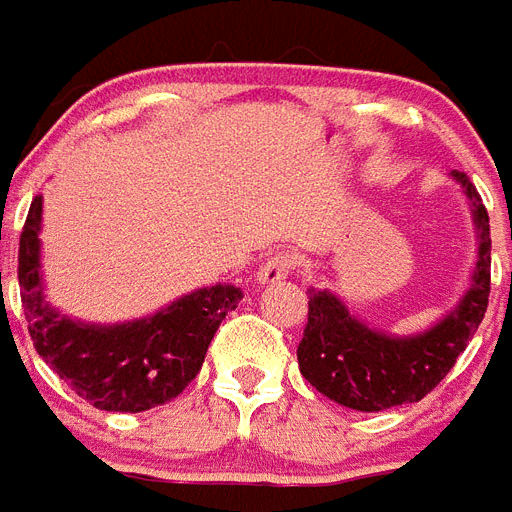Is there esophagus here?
I'll return each mask as SVG.
<instances>
[{
    "label": "esophagus",
    "mask_w": 512,
    "mask_h": 512,
    "mask_svg": "<svg viewBox=\"0 0 512 512\" xmlns=\"http://www.w3.org/2000/svg\"><path fill=\"white\" fill-rule=\"evenodd\" d=\"M297 260L292 255H284V252H278V255H270L260 270H257V284H278V281H284L289 273L294 270Z\"/></svg>",
    "instance_id": "1"
}]
</instances>
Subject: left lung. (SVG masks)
Masks as SVG:
<instances>
[{
    "instance_id": "1",
    "label": "left lung",
    "mask_w": 512,
    "mask_h": 512,
    "mask_svg": "<svg viewBox=\"0 0 512 512\" xmlns=\"http://www.w3.org/2000/svg\"><path fill=\"white\" fill-rule=\"evenodd\" d=\"M450 178L468 199L479 252L468 289L434 326L418 334H389L360 321L339 294L307 289V326L297 347L299 371L328 400L360 413L423 400L450 373L484 321L492 268L489 215L465 173L452 170Z\"/></svg>"
}]
</instances>
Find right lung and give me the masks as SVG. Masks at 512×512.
Listing matches in <instances>:
<instances>
[{
	"label": "right lung",
	"instance_id": "add662e5",
	"mask_svg": "<svg viewBox=\"0 0 512 512\" xmlns=\"http://www.w3.org/2000/svg\"><path fill=\"white\" fill-rule=\"evenodd\" d=\"M41 213L36 197L20 234L18 281L33 347L78 397L107 413L165 405L194 381L215 331L236 310L242 289L213 284L173 299L157 313L123 323L70 318L44 297Z\"/></svg>",
	"mask_w": 512,
	"mask_h": 512
}]
</instances>
